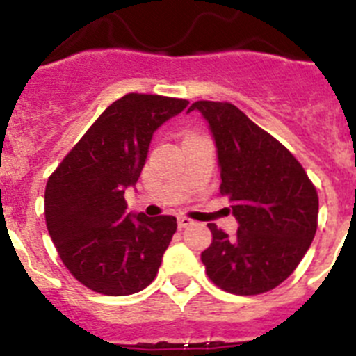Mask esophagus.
I'll list each match as a JSON object with an SVG mask.
<instances>
[{
    "label": "esophagus",
    "instance_id": "obj_1",
    "mask_svg": "<svg viewBox=\"0 0 356 356\" xmlns=\"http://www.w3.org/2000/svg\"><path fill=\"white\" fill-rule=\"evenodd\" d=\"M176 222H178V228H188V226L194 225L193 219H188V217H185V216L176 217Z\"/></svg>",
    "mask_w": 356,
    "mask_h": 356
}]
</instances>
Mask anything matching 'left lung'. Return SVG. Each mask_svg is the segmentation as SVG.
Masks as SVG:
<instances>
[{
    "label": "left lung",
    "instance_id": "obj_1",
    "mask_svg": "<svg viewBox=\"0 0 356 356\" xmlns=\"http://www.w3.org/2000/svg\"><path fill=\"white\" fill-rule=\"evenodd\" d=\"M209 122L221 169V194L238 222L228 237L213 222L212 244L201 253L217 287L254 296L292 275L314 241L319 200L301 163L232 103L196 102Z\"/></svg>",
    "mask_w": 356,
    "mask_h": 356
}]
</instances>
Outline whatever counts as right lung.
<instances>
[{"label": "right lung", "mask_w": 356, "mask_h": 356, "mask_svg": "<svg viewBox=\"0 0 356 356\" xmlns=\"http://www.w3.org/2000/svg\"><path fill=\"white\" fill-rule=\"evenodd\" d=\"M187 105L156 94L119 97L49 176V237L69 273L90 291L128 296L155 280L176 217L128 213L124 191L139 180L156 128Z\"/></svg>", "instance_id": "1"}]
</instances>
